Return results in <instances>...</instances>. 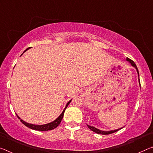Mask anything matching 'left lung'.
Instances as JSON below:
<instances>
[{
	"label": "left lung",
	"instance_id": "obj_1",
	"mask_svg": "<svg viewBox=\"0 0 153 153\" xmlns=\"http://www.w3.org/2000/svg\"><path fill=\"white\" fill-rule=\"evenodd\" d=\"M127 61H129V62H130V63L131 64V65H132L133 67H134L135 68V69H136V71H137V72L138 76H139V71H138V69H137V66H136V65L135 64V62H133L132 60L129 59V58H127ZM139 83H140V78H139ZM87 126H88V127L90 129H91V131H94V133H98V134H101V135H108V134H111V133H114V132L118 131V130H120V129H122V128H123V127H122V128H120V129H118L111 130V131H101V130H100V129H97V128L93 127V126H91V125H87Z\"/></svg>",
	"mask_w": 153,
	"mask_h": 153
}]
</instances>
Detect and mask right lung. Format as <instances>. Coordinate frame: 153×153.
Instances as JSON below:
<instances>
[{
	"instance_id": "1",
	"label": "right lung",
	"mask_w": 153,
	"mask_h": 153,
	"mask_svg": "<svg viewBox=\"0 0 153 153\" xmlns=\"http://www.w3.org/2000/svg\"><path fill=\"white\" fill-rule=\"evenodd\" d=\"M30 48H28L26 49L25 51H26L28 49H30ZM24 51V52H25ZM72 99H71L69 102H68L67 103L66 106H65V109L63 110V111H62V112L61 113V114H60L59 117H58L56 119L54 120L53 122L52 123H48V124H45V125H33V124H30V123H28L25 122V121H24L23 120H22L21 118L19 117V116L17 115V116H18V118H19V119H20V121L22 123H23V124L26 126V127H28V128H30V129H34V130H37V131H49V130H52L55 129V128H56L58 126H59L60 125V122H61V120L62 119V118H63V115H64V112L65 110H66V108H67V106L69 105V104L70 103V102H71Z\"/></svg>"
}]
</instances>
